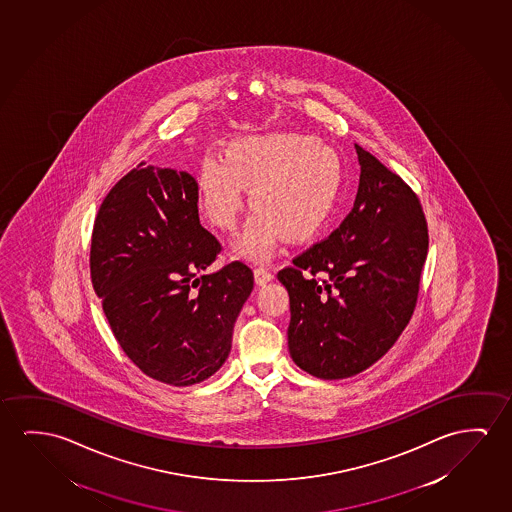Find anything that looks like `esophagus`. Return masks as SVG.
Wrapping results in <instances>:
<instances>
[{"label":"esophagus","mask_w":512,"mask_h":512,"mask_svg":"<svg viewBox=\"0 0 512 512\" xmlns=\"http://www.w3.org/2000/svg\"><path fill=\"white\" fill-rule=\"evenodd\" d=\"M253 276H255V282L257 285H266L267 282H271L273 280V273L266 269V267H255V271H253Z\"/></svg>","instance_id":"esophagus-1"}]
</instances>
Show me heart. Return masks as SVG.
<instances>
[{
	"instance_id": "1",
	"label": "heart",
	"mask_w": 512,
	"mask_h": 512,
	"mask_svg": "<svg viewBox=\"0 0 512 512\" xmlns=\"http://www.w3.org/2000/svg\"><path fill=\"white\" fill-rule=\"evenodd\" d=\"M338 156L306 135L246 137L229 144L225 156L200 160L197 192L202 213L218 229L236 225L245 206V186L255 211L237 241L250 259H266L280 236L301 241L313 236L340 190Z\"/></svg>"
}]
</instances>
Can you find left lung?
<instances>
[{"instance_id":"obj_1","label":"left lung","mask_w":512,"mask_h":512,"mask_svg":"<svg viewBox=\"0 0 512 512\" xmlns=\"http://www.w3.org/2000/svg\"><path fill=\"white\" fill-rule=\"evenodd\" d=\"M354 208L331 236L283 267L290 356L313 377L336 380L377 363L417 303L428 223L414 190L357 146Z\"/></svg>"}]
</instances>
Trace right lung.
<instances>
[{
	"mask_svg": "<svg viewBox=\"0 0 512 512\" xmlns=\"http://www.w3.org/2000/svg\"><path fill=\"white\" fill-rule=\"evenodd\" d=\"M197 202L188 172L141 162L105 195L91 234V283L114 338L142 373L169 386L220 370L253 289L239 260L204 275L222 245L200 225Z\"/></svg>",
	"mask_w": 512,
	"mask_h": 512,
	"instance_id": "right-lung-1",
	"label": "right lung"
}]
</instances>
